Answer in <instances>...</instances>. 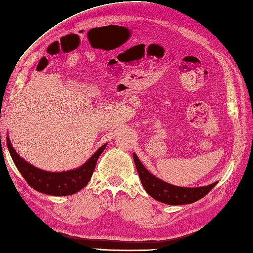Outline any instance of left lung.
Returning a JSON list of instances; mask_svg holds the SVG:
<instances>
[{"mask_svg":"<svg viewBox=\"0 0 253 253\" xmlns=\"http://www.w3.org/2000/svg\"><path fill=\"white\" fill-rule=\"evenodd\" d=\"M132 157H134L137 171H138L144 189L150 197H153L154 199L158 200L163 204L177 206L196 203L199 199L204 198L217 185V182H213L208 186L196 188L173 186L154 176L153 173H150L144 167V165L140 163V160L137 157L136 154H132Z\"/></svg>","mask_w":253,"mask_h":253,"instance_id":"obj_1","label":"left lung"}]
</instances>
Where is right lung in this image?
Masks as SVG:
<instances>
[{"label":"right lung","instance_id":"right-lung-1","mask_svg":"<svg viewBox=\"0 0 253 253\" xmlns=\"http://www.w3.org/2000/svg\"><path fill=\"white\" fill-rule=\"evenodd\" d=\"M6 142L13 162L25 181L33 189L50 196H70L83 189L90 180L98 157L107 145L105 144L100 147L80 168L68 171L52 172L36 168L33 165L27 163L25 159L20 157V155L13 148L8 137H6Z\"/></svg>","mask_w":253,"mask_h":253}]
</instances>
